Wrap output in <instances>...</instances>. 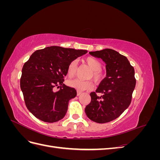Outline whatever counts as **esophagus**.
I'll return each instance as SVG.
<instances>
[{"label": "esophagus", "mask_w": 160, "mask_h": 160, "mask_svg": "<svg viewBox=\"0 0 160 160\" xmlns=\"http://www.w3.org/2000/svg\"><path fill=\"white\" fill-rule=\"evenodd\" d=\"M81 93H82V92H81V91H77V96H79V95H80Z\"/></svg>", "instance_id": "esophagus-1"}]
</instances>
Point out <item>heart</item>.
<instances>
[{
	"label": "heart",
	"instance_id": "b5f03b06",
	"mask_svg": "<svg viewBox=\"0 0 160 160\" xmlns=\"http://www.w3.org/2000/svg\"><path fill=\"white\" fill-rule=\"evenodd\" d=\"M84 61L91 69V72L89 73L88 78H92L97 83H100L105 77V73L101 69V62L98 59H96L95 58L91 57L85 58ZM77 69V62L75 61H72L70 62V64L68 66V68H67V75H68L69 77H74L76 74ZM67 84H68V85L71 87V88H74L79 91L90 90L93 88V83L91 81H83L79 79L70 80L68 81Z\"/></svg>",
	"mask_w": 160,
	"mask_h": 160
}]
</instances>
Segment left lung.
<instances>
[{
	"instance_id": "1",
	"label": "left lung",
	"mask_w": 160,
	"mask_h": 160,
	"mask_svg": "<svg viewBox=\"0 0 160 160\" xmlns=\"http://www.w3.org/2000/svg\"><path fill=\"white\" fill-rule=\"evenodd\" d=\"M89 54L105 62L106 77L95 92L90 93L91 102L85 111L93 122L108 123L118 118L130 105L136 83L135 71L126 57L113 49L91 51Z\"/></svg>"
}]
</instances>
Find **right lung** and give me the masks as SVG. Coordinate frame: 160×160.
Here are the masks:
<instances>
[{
  "instance_id": "1",
  "label": "right lung",
  "mask_w": 160,
  "mask_h": 160,
  "mask_svg": "<svg viewBox=\"0 0 160 160\" xmlns=\"http://www.w3.org/2000/svg\"><path fill=\"white\" fill-rule=\"evenodd\" d=\"M88 52L58 46L34 52L23 65L21 89L27 109L42 122L54 123L62 119L70 99L77 91L63 83L70 62ZM55 86L60 89L56 92Z\"/></svg>"
}]
</instances>
